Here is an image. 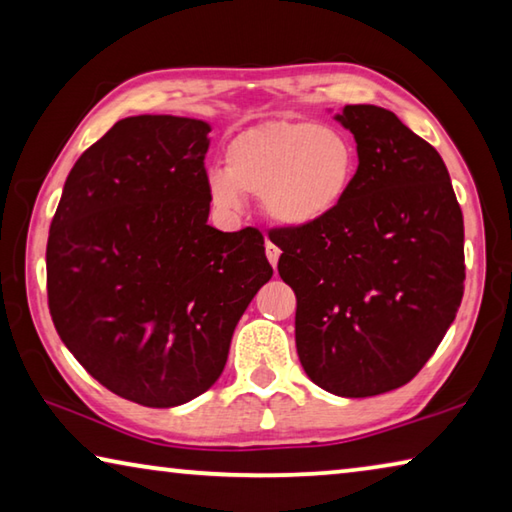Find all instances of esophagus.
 Masks as SVG:
<instances>
[{"label":"esophagus","instance_id":"esophagus-1","mask_svg":"<svg viewBox=\"0 0 512 512\" xmlns=\"http://www.w3.org/2000/svg\"><path fill=\"white\" fill-rule=\"evenodd\" d=\"M266 257H268V262H271V266L275 268L277 259H280V248H277L273 241H266Z\"/></svg>","mask_w":512,"mask_h":512}]
</instances>
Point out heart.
<instances>
[{
    "mask_svg": "<svg viewBox=\"0 0 512 512\" xmlns=\"http://www.w3.org/2000/svg\"><path fill=\"white\" fill-rule=\"evenodd\" d=\"M357 171V144L341 128L277 119L232 137L207 192L225 216L244 210V194L257 196L273 223L300 230L341 210Z\"/></svg>",
    "mask_w": 512,
    "mask_h": 512,
    "instance_id": "obj_1",
    "label": "heart"
}]
</instances>
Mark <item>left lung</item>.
Returning <instances> with one entry per match:
<instances>
[{
    "mask_svg": "<svg viewBox=\"0 0 512 512\" xmlns=\"http://www.w3.org/2000/svg\"><path fill=\"white\" fill-rule=\"evenodd\" d=\"M336 119L357 142L348 201L311 228L268 232L296 293V348L316 386L341 397L418 375L461 307L463 212L443 158L395 112L359 103Z\"/></svg>",
    "mask_w": 512,
    "mask_h": 512,
    "instance_id": "8db88e82",
    "label": "left lung"
}]
</instances>
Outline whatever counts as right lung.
Instances as JSON below:
<instances>
[{"mask_svg":"<svg viewBox=\"0 0 512 512\" xmlns=\"http://www.w3.org/2000/svg\"><path fill=\"white\" fill-rule=\"evenodd\" d=\"M210 124L117 121L69 171L47 241L60 341L124 400L185 404L221 377L232 332L271 280L255 228L207 225Z\"/></svg>","mask_w":512,"mask_h":512,"instance_id":"add662e5","label":"right lung"}]
</instances>
